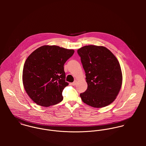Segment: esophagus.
I'll return each instance as SVG.
<instances>
[{
  "label": "esophagus",
  "mask_w": 146,
  "mask_h": 146,
  "mask_svg": "<svg viewBox=\"0 0 146 146\" xmlns=\"http://www.w3.org/2000/svg\"><path fill=\"white\" fill-rule=\"evenodd\" d=\"M76 83H77V81L75 80V81H74L73 83H71V85H76Z\"/></svg>",
  "instance_id": "34e87169"
}]
</instances>
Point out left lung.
Returning <instances> with one entry per match:
<instances>
[{
    "label": "left lung",
    "mask_w": 146,
    "mask_h": 146,
    "mask_svg": "<svg viewBox=\"0 0 146 146\" xmlns=\"http://www.w3.org/2000/svg\"><path fill=\"white\" fill-rule=\"evenodd\" d=\"M88 88L80 93L84 103L101 108L112 103L123 82L121 67L116 57L103 46L86 45L78 50Z\"/></svg>",
    "instance_id": "obj_1"
}]
</instances>
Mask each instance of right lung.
Returning a JSON list of instances; mask_svg holds the SVG:
<instances>
[{
  "label": "right lung",
  "mask_w": 146,
  "mask_h": 146,
  "mask_svg": "<svg viewBox=\"0 0 146 146\" xmlns=\"http://www.w3.org/2000/svg\"><path fill=\"white\" fill-rule=\"evenodd\" d=\"M74 53L57 45H43L26 59L22 82L25 91L36 104L43 107L57 104L63 100L65 82L64 64Z\"/></svg>",
  "instance_id": "right-lung-1"
}]
</instances>
